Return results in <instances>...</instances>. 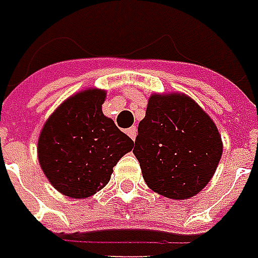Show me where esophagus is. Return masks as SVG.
Segmentation results:
<instances>
[{
	"instance_id": "esophagus-1",
	"label": "esophagus",
	"mask_w": 258,
	"mask_h": 258,
	"mask_svg": "<svg viewBox=\"0 0 258 258\" xmlns=\"http://www.w3.org/2000/svg\"><path fill=\"white\" fill-rule=\"evenodd\" d=\"M126 134L131 136L132 139H135L136 134H138V129H136V126H132V127H129V129L126 131Z\"/></svg>"
}]
</instances>
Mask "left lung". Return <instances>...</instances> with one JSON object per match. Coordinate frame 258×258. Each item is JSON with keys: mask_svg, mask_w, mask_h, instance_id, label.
<instances>
[{"mask_svg": "<svg viewBox=\"0 0 258 258\" xmlns=\"http://www.w3.org/2000/svg\"><path fill=\"white\" fill-rule=\"evenodd\" d=\"M211 116L183 93L151 94L134 154L147 186L168 199H190L206 186L222 157Z\"/></svg>", "mask_w": 258, "mask_h": 258, "instance_id": "1", "label": "left lung"}]
</instances>
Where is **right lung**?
Returning <instances> with one entry per match:
<instances>
[{"label":"right lung","instance_id":"1","mask_svg":"<svg viewBox=\"0 0 258 258\" xmlns=\"http://www.w3.org/2000/svg\"><path fill=\"white\" fill-rule=\"evenodd\" d=\"M106 91L87 88L68 97L46 120L37 158L50 184L72 199L96 195L134 141L103 114Z\"/></svg>","mask_w":258,"mask_h":258}]
</instances>
